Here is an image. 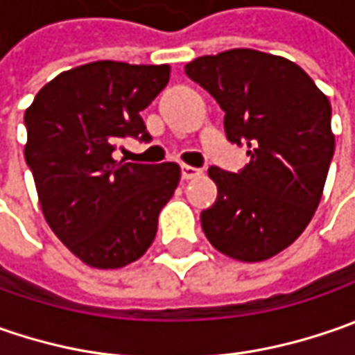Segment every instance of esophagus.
<instances>
[{
	"label": "esophagus",
	"mask_w": 355,
	"mask_h": 355,
	"mask_svg": "<svg viewBox=\"0 0 355 355\" xmlns=\"http://www.w3.org/2000/svg\"><path fill=\"white\" fill-rule=\"evenodd\" d=\"M199 175H201V170H199V168L182 166V180H193V178H199Z\"/></svg>",
	"instance_id": "obj_1"
}]
</instances>
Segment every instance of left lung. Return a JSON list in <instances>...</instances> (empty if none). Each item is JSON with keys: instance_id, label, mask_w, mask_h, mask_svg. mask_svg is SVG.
I'll list each match as a JSON object with an SVG mask.
<instances>
[{"instance_id": "obj_1", "label": "left lung", "mask_w": 355, "mask_h": 355, "mask_svg": "<svg viewBox=\"0 0 355 355\" xmlns=\"http://www.w3.org/2000/svg\"><path fill=\"white\" fill-rule=\"evenodd\" d=\"M185 75L217 101L227 140L251 157L237 173L209 168L217 199L201 211L203 233L231 259H270L320 203L334 156L332 106L298 64L252 49L199 57Z\"/></svg>"}]
</instances>
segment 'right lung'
Wrapping results in <instances>:
<instances>
[{"label": "right lung", "instance_id": "right-lung-1", "mask_svg": "<svg viewBox=\"0 0 355 355\" xmlns=\"http://www.w3.org/2000/svg\"><path fill=\"white\" fill-rule=\"evenodd\" d=\"M170 80L168 64L96 61L61 73L25 112V162L53 233L83 263L140 259L173 196L180 166L116 162L124 138L150 142L142 112Z\"/></svg>", "mask_w": 355, "mask_h": 355}]
</instances>
